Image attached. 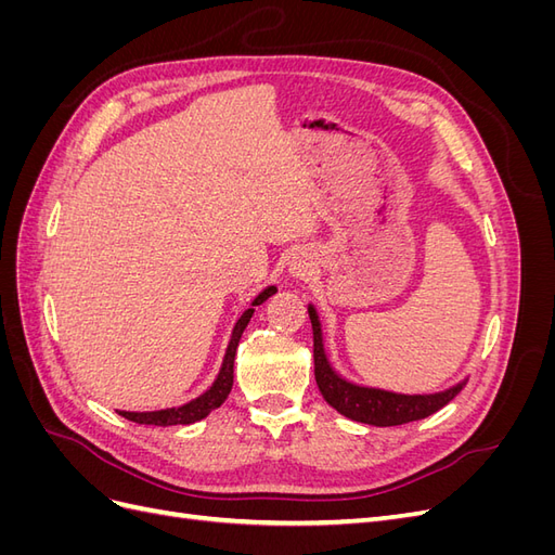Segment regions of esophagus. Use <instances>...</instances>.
<instances>
[{
	"mask_svg": "<svg viewBox=\"0 0 555 555\" xmlns=\"http://www.w3.org/2000/svg\"><path fill=\"white\" fill-rule=\"evenodd\" d=\"M310 268H312V263H310L308 257L304 255V257H294V259H292L289 271L294 273V278H306V275H310Z\"/></svg>",
	"mask_w": 555,
	"mask_h": 555,
	"instance_id": "34e87169",
	"label": "esophagus"
}]
</instances>
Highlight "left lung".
I'll list each match as a JSON object with an SVG mask.
<instances>
[{
  "mask_svg": "<svg viewBox=\"0 0 555 555\" xmlns=\"http://www.w3.org/2000/svg\"><path fill=\"white\" fill-rule=\"evenodd\" d=\"M310 322H312V338H314V379L319 391L333 410H338L351 422L371 424V426H400L418 422L442 410L449 400L456 398L465 382L451 386L440 393L428 396H405V393H391L382 389H367V386H357L343 379L333 371L322 343V326H319V317L314 308H308Z\"/></svg>",
  "mask_w": 555,
  "mask_h": 555,
  "instance_id": "obj_1",
  "label": "left lung"
}]
</instances>
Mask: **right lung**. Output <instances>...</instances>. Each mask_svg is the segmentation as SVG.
Returning a JSON list of instances; mask_svg holds the SVG:
<instances>
[{
    "instance_id": "right-lung-1",
    "label": "right lung",
    "mask_w": 555,
    "mask_h": 555,
    "mask_svg": "<svg viewBox=\"0 0 555 555\" xmlns=\"http://www.w3.org/2000/svg\"><path fill=\"white\" fill-rule=\"evenodd\" d=\"M275 292H278L275 287L263 289L255 300H251V306H261L263 300L268 296H273ZM251 314H255V308H247L241 314L236 326H233L227 354H224V361L220 367V375H217V379L210 384V389L206 393H201L198 398L184 402V405H180V408H169V410H159V412H120V416L129 418V422H133V424H145V426H178V424L188 426V424L201 422V418L208 416L215 408H220L233 386V359H236L241 335H243L245 326L249 324Z\"/></svg>"
}]
</instances>
